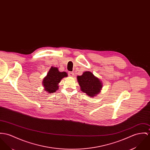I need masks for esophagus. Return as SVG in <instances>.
I'll list each match as a JSON object with an SVG mask.
<instances>
[{
  "instance_id": "esophagus-1",
  "label": "esophagus",
  "mask_w": 150,
  "mask_h": 150,
  "mask_svg": "<svg viewBox=\"0 0 150 150\" xmlns=\"http://www.w3.org/2000/svg\"><path fill=\"white\" fill-rule=\"evenodd\" d=\"M69 76L70 77H73L74 76V73L73 72H69Z\"/></svg>"
}]
</instances>
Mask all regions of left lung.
Segmentation results:
<instances>
[{"label": "left lung", "mask_w": 150, "mask_h": 150, "mask_svg": "<svg viewBox=\"0 0 150 150\" xmlns=\"http://www.w3.org/2000/svg\"><path fill=\"white\" fill-rule=\"evenodd\" d=\"M77 81L82 92L91 97L98 94L102 88V82L90 71H85L77 76Z\"/></svg>", "instance_id": "obj_1"}]
</instances>
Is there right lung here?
Listing matches in <instances>:
<instances>
[{"instance_id": "add662e5", "label": "right lung", "mask_w": 150, "mask_h": 150, "mask_svg": "<svg viewBox=\"0 0 150 150\" xmlns=\"http://www.w3.org/2000/svg\"><path fill=\"white\" fill-rule=\"evenodd\" d=\"M67 76L68 74L65 71L60 72L57 68L52 67L42 82L45 91L49 93H54L59 88L58 83Z\"/></svg>"}]
</instances>
